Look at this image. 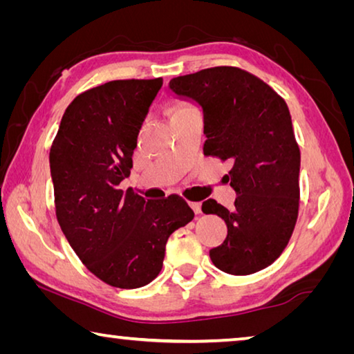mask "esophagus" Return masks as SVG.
Returning <instances> with one entry per match:
<instances>
[{
  "label": "esophagus",
  "mask_w": 354,
  "mask_h": 354,
  "mask_svg": "<svg viewBox=\"0 0 354 354\" xmlns=\"http://www.w3.org/2000/svg\"><path fill=\"white\" fill-rule=\"evenodd\" d=\"M190 207L194 209L195 214H201V203H190Z\"/></svg>",
  "instance_id": "esophagus-1"
}]
</instances>
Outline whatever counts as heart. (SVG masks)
<instances>
[{
  "label": "heart",
  "mask_w": 354,
  "mask_h": 354,
  "mask_svg": "<svg viewBox=\"0 0 354 354\" xmlns=\"http://www.w3.org/2000/svg\"><path fill=\"white\" fill-rule=\"evenodd\" d=\"M189 111H192L190 106L178 104V106H175V107H173V109H171V112H170V120L176 118V117H181V115H184V113H187Z\"/></svg>",
  "instance_id": "1"
}]
</instances>
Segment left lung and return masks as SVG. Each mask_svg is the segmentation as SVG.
Listing matches in <instances>:
<instances>
[{"mask_svg":"<svg viewBox=\"0 0 354 354\" xmlns=\"http://www.w3.org/2000/svg\"><path fill=\"white\" fill-rule=\"evenodd\" d=\"M169 87L203 109L205 154L232 164L234 209L227 211L215 200L201 207L227 226L225 242L209 256L225 273L259 272L283 253L298 217L299 148L286 101L236 67L173 77Z\"/></svg>","mask_w":354,"mask_h":354,"instance_id":"obj_1","label":"left lung"}]
</instances>
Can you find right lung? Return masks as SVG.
<instances>
[{
	"label": "right lung",
	"instance_id": "right-lung-1",
	"mask_svg": "<svg viewBox=\"0 0 354 354\" xmlns=\"http://www.w3.org/2000/svg\"><path fill=\"white\" fill-rule=\"evenodd\" d=\"M160 87L162 77L120 80L77 95L50 151L62 232L95 277L120 289L151 283L162 268L170 234L195 215L178 195L145 201L120 189Z\"/></svg>",
	"mask_w": 354,
	"mask_h": 354
}]
</instances>
